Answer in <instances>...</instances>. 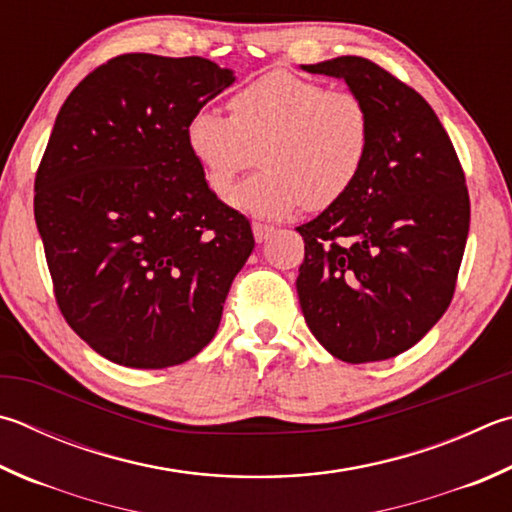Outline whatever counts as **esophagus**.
Listing matches in <instances>:
<instances>
[{
  "label": "esophagus",
  "instance_id": "obj_1",
  "mask_svg": "<svg viewBox=\"0 0 512 512\" xmlns=\"http://www.w3.org/2000/svg\"><path fill=\"white\" fill-rule=\"evenodd\" d=\"M253 232H255V239L262 244L268 237H273L275 226L273 224H264V221H253Z\"/></svg>",
  "mask_w": 512,
  "mask_h": 512
}]
</instances>
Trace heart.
<instances>
[{"mask_svg":"<svg viewBox=\"0 0 512 512\" xmlns=\"http://www.w3.org/2000/svg\"><path fill=\"white\" fill-rule=\"evenodd\" d=\"M230 116L194 111L185 145L208 188L226 197L241 172L262 170L232 194L237 208L264 217L327 210L351 192L371 152L374 120L349 89H329L293 71L273 69L232 94Z\"/></svg>","mask_w":512,"mask_h":512,"instance_id":"b5f03b06","label":"heart"}]
</instances>
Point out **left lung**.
Segmentation results:
<instances>
[{
	"mask_svg": "<svg viewBox=\"0 0 512 512\" xmlns=\"http://www.w3.org/2000/svg\"><path fill=\"white\" fill-rule=\"evenodd\" d=\"M304 71L345 78L374 120L351 192L297 226L304 320L338 360L394 358L452 302L470 228L466 174L427 100L380 64L342 55Z\"/></svg>",
	"mask_w": 512,
	"mask_h": 512,
	"instance_id": "obj_1",
	"label": "left lung"
}]
</instances>
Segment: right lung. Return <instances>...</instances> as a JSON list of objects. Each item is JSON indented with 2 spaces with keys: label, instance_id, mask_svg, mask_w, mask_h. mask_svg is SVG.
Masks as SVG:
<instances>
[{
  "label": "right lung",
  "instance_id": "obj_1",
  "mask_svg": "<svg viewBox=\"0 0 512 512\" xmlns=\"http://www.w3.org/2000/svg\"><path fill=\"white\" fill-rule=\"evenodd\" d=\"M235 82L206 58L123 53L64 100L35 172V224L69 327L116 365L163 369L215 338L255 248L185 145Z\"/></svg>",
  "mask_w": 512,
  "mask_h": 512
}]
</instances>
